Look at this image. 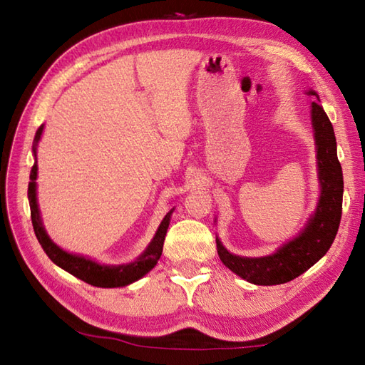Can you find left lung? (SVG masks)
<instances>
[{
  "instance_id": "obj_1",
  "label": "left lung",
  "mask_w": 365,
  "mask_h": 365,
  "mask_svg": "<svg viewBox=\"0 0 365 365\" xmlns=\"http://www.w3.org/2000/svg\"><path fill=\"white\" fill-rule=\"evenodd\" d=\"M306 94L315 100L311 105V120L320 183V197L315 212L297 237L279 246L276 252L263 257H242L232 254L216 237L218 255L224 265L255 285L285 284L315 265L334 242L342 218L344 175L337 160L334 128L320 105L319 94L314 89H307Z\"/></svg>"
}]
</instances>
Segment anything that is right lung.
Segmentation results:
<instances>
[{"mask_svg": "<svg viewBox=\"0 0 365 365\" xmlns=\"http://www.w3.org/2000/svg\"><path fill=\"white\" fill-rule=\"evenodd\" d=\"M42 133H43V125L37 128L34 143H33L34 166L31 169V174H29L28 200H29V208H31V221H33L36 237L38 240V243H41V246L43 247L45 254L48 255L54 265L66 269L67 273L73 274L75 277L81 279L84 282H88L94 287H102V289L125 287L128 284H133L143 276H145L155 265H157V262L161 257L163 243H165V237L170 222V215H173L174 208L173 210H169V213L163 218L157 232H155L152 242L145 247V251L139 255V257H136V260L130 263H122V265H105V263H98L96 260H92L91 257H84L81 254L64 251L63 247H59L48 237V234H46L42 218H41V210H38V204H37V183H36L37 144L41 141Z\"/></svg>", "mask_w": 365, "mask_h": 365, "instance_id": "1", "label": "right lung"}]
</instances>
